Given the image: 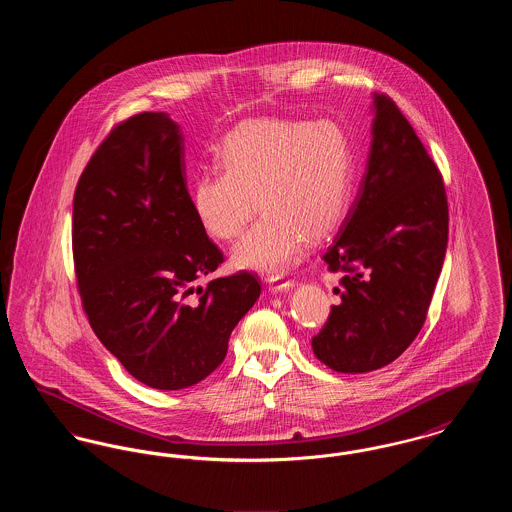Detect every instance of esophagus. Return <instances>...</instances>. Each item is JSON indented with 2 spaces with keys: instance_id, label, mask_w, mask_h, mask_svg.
Returning <instances> with one entry per match:
<instances>
[{
  "instance_id": "34e87169",
  "label": "esophagus",
  "mask_w": 512,
  "mask_h": 512,
  "mask_svg": "<svg viewBox=\"0 0 512 512\" xmlns=\"http://www.w3.org/2000/svg\"><path fill=\"white\" fill-rule=\"evenodd\" d=\"M293 286V280L290 278H280V276H272L268 280V290L270 292H286Z\"/></svg>"
}]
</instances>
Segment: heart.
<instances>
[{
    "mask_svg": "<svg viewBox=\"0 0 512 512\" xmlns=\"http://www.w3.org/2000/svg\"><path fill=\"white\" fill-rule=\"evenodd\" d=\"M217 159L222 172H203L192 184L201 228L228 242L244 232L257 205L265 211L234 247L236 267L280 274L301 259L311 238L326 236L345 213L351 142L340 122H244L224 138Z\"/></svg>",
    "mask_w": 512,
    "mask_h": 512,
    "instance_id": "heart-1",
    "label": "heart"
}]
</instances>
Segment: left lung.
<instances>
[{"mask_svg": "<svg viewBox=\"0 0 512 512\" xmlns=\"http://www.w3.org/2000/svg\"><path fill=\"white\" fill-rule=\"evenodd\" d=\"M449 234L441 172L411 122L374 94L372 146L359 194L322 259L340 272V303L313 338L318 361L343 374L390 365L418 336Z\"/></svg>", "mask_w": 512, "mask_h": 512, "instance_id": "obj_1", "label": "left lung"}]
</instances>
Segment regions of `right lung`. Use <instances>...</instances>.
Wrapping results in <instances>:
<instances>
[{
  "label": "right lung",
  "mask_w": 512,
  "mask_h": 512,
  "mask_svg": "<svg viewBox=\"0 0 512 512\" xmlns=\"http://www.w3.org/2000/svg\"><path fill=\"white\" fill-rule=\"evenodd\" d=\"M184 138L167 113L113 126L80 174L73 257L84 313L99 341L142 384L182 390L224 361L236 324L261 293L240 270L197 278L224 261L186 186Z\"/></svg>",
  "instance_id": "obj_1"
}]
</instances>
